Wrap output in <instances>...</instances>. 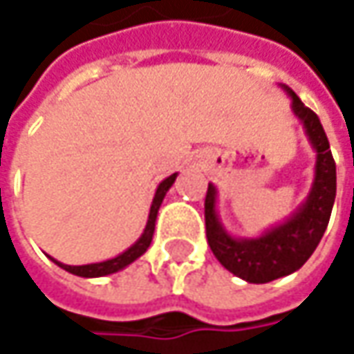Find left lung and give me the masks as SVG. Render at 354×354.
Wrapping results in <instances>:
<instances>
[{
    "label": "left lung",
    "instance_id": "1",
    "mask_svg": "<svg viewBox=\"0 0 354 354\" xmlns=\"http://www.w3.org/2000/svg\"><path fill=\"white\" fill-rule=\"evenodd\" d=\"M281 88L291 97V109L317 152L315 178L305 202L285 222L269 227L261 236L236 238L218 216L216 186L207 184L204 204L207 243L223 268L248 283H269L285 277L311 257L327 230L337 194V166L319 116L289 86L281 85Z\"/></svg>",
    "mask_w": 354,
    "mask_h": 354
}]
</instances>
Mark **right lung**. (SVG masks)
Here are the masks:
<instances>
[{"mask_svg":"<svg viewBox=\"0 0 354 354\" xmlns=\"http://www.w3.org/2000/svg\"><path fill=\"white\" fill-rule=\"evenodd\" d=\"M176 176L178 174H172V176L164 178L160 184H158L156 194H154V198H152V206H150V214H148L147 227H145L142 236L136 239L127 252L118 254L116 257H113V259L99 261V263H86V266H67V263L57 261L55 257H51V261H55L59 268L69 271L73 275H79V277H104V275H111V273H116V271L124 269L127 266H131L132 261H136V259L150 248V241H152V236H154V225H156V216H158V209H160L162 206V200H164L166 192L172 188Z\"/></svg>","mask_w":354,"mask_h":354,"instance_id":"1","label":"right lung"}]
</instances>
